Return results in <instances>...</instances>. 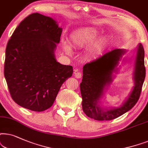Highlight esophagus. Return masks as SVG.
I'll return each instance as SVG.
<instances>
[{
    "instance_id": "34e87169",
    "label": "esophagus",
    "mask_w": 148,
    "mask_h": 148,
    "mask_svg": "<svg viewBox=\"0 0 148 148\" xmlns=\"http://www.w3.org/2000/svg\"><path fill=\"white\" fill-rule=\"evenodd\" d=\"M74 76H75L76 78H81L82 74H81V73H80L79 71H78V69H75V70H74Z\"/></svg>"
}]
</instances>
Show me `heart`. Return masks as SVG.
<instances>
[{
  "label": "heart",
  "instance_id": "obj_1",
  "mask_svg": "<svg viewBox=\"0 0 148 148\" xmlns=\"http://www.w3.org/2000/svg\"><path fill=\"white\" fill-rule=\"evenodd\" d=\"M99 35L100 32L97 29L94 27H84L74 32L70 35V40L73 46L76 48H82L91 45ZM108 44V40L106 37L98 38L90 47V53L92 55L101 53L106 49ZM63 47L68 53H72V47L66 41L63 42Z\"/></svg>",
  "mask_w": 148,
  "mask_h": 148
}]
</instances>
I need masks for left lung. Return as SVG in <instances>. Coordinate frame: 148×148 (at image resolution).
Segmentation results:
<instances>
[{
    "label": "left lung",
    "instance_id": "left-lung-1",
    "mask_svg": "<svg viewBox=\"0 0 148 148\" xmlns=\"http://www.w3.org/2000/svg\"><path fill=\"white\" fill-rule=\"evenodd\" d=\"M126 52L125 49H115L83 66L80 88L82 110L88 117L96 121L115 119L129 111L138 101L145 77L144 49L141 44L138 45L134 58V86L127 97L119 107H103L100 101L113 82L114 74L119 72L118 66ZM127 62V60H123V63Z\"/></svg>",
    "mask_w": 148,
    "mask_h": 148
}]
</instances>
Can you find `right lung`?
<instances>
[{"label":"right lung","mask_w":148,"mask_h":148,"mask_svg":"<svg viewBox=\"0 0 148 148\" xmlns=\"http://www.w3.org/2000/svg\"><path fill=\"white\" fill-rule=\"evenodd\" d=\"M62 28L36 13L19 23L7 43L4 74L11 97L21 107L42 112L53 105L73 68L55 56Z\"/></svg>","instance_id":"right-lung-1"}]
</instances>
